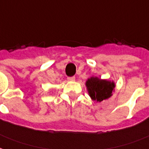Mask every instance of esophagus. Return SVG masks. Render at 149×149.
Wrapping results in <instances>:
<instances>
[{
  "label": "esophagus",
  "instance_id": "obj_1",
  "mask_svg": "<svg viewBox=\"0 0 149 149\" xmlns=\"http://www.w3.org/2000/svg\"><path fill=\"white\" fill-rule=\"evenodd\" d=\"M68 80H69V81H74V80H75V77H68Z\"/></svg>",
  "mask_w": 149,
  "mask_h": 149
}]
</instances>
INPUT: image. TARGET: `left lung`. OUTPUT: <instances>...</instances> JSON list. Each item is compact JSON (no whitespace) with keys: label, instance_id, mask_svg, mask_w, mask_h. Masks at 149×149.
I'll return each mask as SVG.
<instances>
[{"label":"left lung","instance_id":"1","mask_svg":"<svg viewBox=\"0 0 149 149\" xmlns=\"http://www.w3.org/2000/svg\"><path fill=\"white\" fill-rule=\"evenodd\" d=\"M86 87L91 100L101 102L102 100H107L112 95L115 84L114 81L91 77L86 81Z\"/></svg>","mask_w":149,"mask_h":149}]
</instances>
